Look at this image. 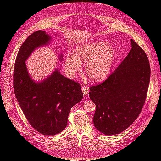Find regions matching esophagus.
I'll return each instance as SVG.
<instances>
[{
	"label": "esophagus",
	"mask_w": 161,
	"mask_h": 161,
	"mask_svg": "<svg viewBox=\"0 0 161 161\" xmlns=\"http://www.w3.org/2000/svg\"><path fill=\"white\" fill-rule=\"evenodd\" d=\"M89 88L88 86H83V87H82V92H83L84 96H86L87 94L89 93Z\"/></svg>",
	"instance_id": "1"
}]
</instances>
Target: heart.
Segmentation results:
<instances>
[{"mask_svg":"<svg viewBox=\"0 0 161 161\" xmlns=\"http://www.w3.org/2000/svg\"><path fill=\"white\" fill-rule=\"evenodd\" d=\"M117 51L106 41H99L78 46L74 55L67 56L64 66L68 74L74 76L87 62L85 72L91 81L99 82L108 76L116 59Z\"/></svg>","mask_w":161,"mask_h":161,"instance_id":"1","label":"heart"}]
</instances>
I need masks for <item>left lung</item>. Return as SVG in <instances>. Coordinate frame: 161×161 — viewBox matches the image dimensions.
<instances>
[{"label":"left lung","mask_w":161,"mask_h":161,"mask_svg":"<svg viewBox=\"0 0 161 161\" xmlns=\"http://www.w3.org/2000/svg\"><path fill=\"white\" fill-rule=\"evenodd\" d=\"M131 49L104 82L90 87L96 110L95 127L105 135H115L137 119L147 98L150 67L145 52L131 39Z\"/></svg>","instance_id":"obj_1"}]
</instances>
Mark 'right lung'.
Here are the masks:
<instances>
[{"label": "right lung", "mask_w": 161, "mask_h": 161, "mask_svg": "<svg viewBox=\"0 0 161 161\" xmlns=\"http://www.w3.org/2000/svg\"><path fill=\"white\" fill-rule=\"evenodd\" d=\"M51 40L46 31L39 30L29 36L21 46L14 63V92L29 123L39 132L53 136L66 128L73 106L82 99L79 82L66 78L56 69L40 82L28 74L25 61L39 47ZM62 60V55L60 56Z\"/></svg>", "instance_id": "add662e5"}]
</instances>
